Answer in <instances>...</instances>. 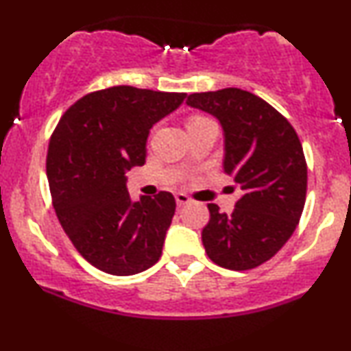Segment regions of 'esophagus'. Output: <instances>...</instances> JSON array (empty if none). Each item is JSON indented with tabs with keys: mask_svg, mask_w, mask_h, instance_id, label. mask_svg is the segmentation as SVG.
<instances>
[{
	"mask_svg": "<svg viewBox=\"0 0 351 351\" xmlns=\"http://www.w3.org/2000/svg\"><path fill=\"white\" fill-rule=\"evenodd\" d=\"M175 199H176V204H178V206H184V204H188L189 201H191V199H189V196H186V194H184V193L176 194Z\"/></svg>",
	"mask_w": 351,
	"mask_h": 351,
	"instance_id": "obj_1",
	"label": "esophagus"
}]
</instances>
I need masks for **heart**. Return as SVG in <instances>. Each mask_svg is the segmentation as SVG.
<instances>
[{"label":"heart","instance_id":"heart-1","mask_svg":"<svg viewBox=\"0 0 351 351\" xmlns=\"http://www.w3.org/2000/svg\"><path fill=\"white\" fill-rule=\"evenodd\" d=\"M197 119H202V117H199V116H194V117H191V119L188 121V124H191V122H194V121H197Z\"/></svg>","mask_w":351,"mask_h":351}]
</instances>
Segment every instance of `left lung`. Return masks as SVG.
<instances>
[{"instance_id":"8db88e82","label":"left lung","mask_w":351,"mask_h":351,"mask_svg":"<svg viewBox=\"0 0 351 351\" xmlns=\"http://www.w3.org/2000/svg\"><path fill=\"white\" fill-rule=\"evenodd\" d=\"M188 106L213 114L226 143L223 173L243 194L232 214L208 204L206 253L219 267L245 271L281 250L296 230L307 191V165L296 130L267 101L240 88L193 93Z\"/></svg>"}]
</instances>
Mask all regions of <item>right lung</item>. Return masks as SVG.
Listing matches in <instances>:
<instances>
[{
	"mask_svg": "<svg viewBox=\"0 0 351 351\" xmlns=\"http://www.w3.org/2000/svg\"><path fill=\"white\" fill-rule=\"evenodd\" d=\"M184 98L186 93L106 88L71 104L50 137L55 214L80 255L101 271L130 276L162 256L175 197L160 191L132 202L125 171L145 163L150 129Z\"/></svg>",
	"mask_w": 351,
	"mask_h": 351,
	"instance_id": "right-lung-1",
	"label": "right lung"
}]
</instances>
